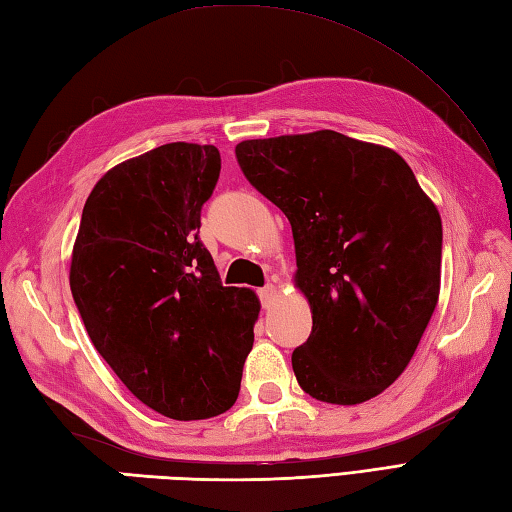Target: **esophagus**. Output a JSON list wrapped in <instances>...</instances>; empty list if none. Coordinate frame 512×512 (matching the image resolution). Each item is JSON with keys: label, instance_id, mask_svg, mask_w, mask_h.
<instances>
[{"label": "esophagus", "instance_id": "esophagus-1", "mask_svg": "<svg viewBox=\"0 0 512 512\" xmlns=\"http://www.w3.org/2000/svg\"><path fill=\"white\" fill-rule=\"evenodd\" d=\"M277 297V286L275 284H266L264 288H259V299H262V306L268 308L270 303Z\"/></svg>", "mask_w": 512, "mask_h": 512}]
</instances>
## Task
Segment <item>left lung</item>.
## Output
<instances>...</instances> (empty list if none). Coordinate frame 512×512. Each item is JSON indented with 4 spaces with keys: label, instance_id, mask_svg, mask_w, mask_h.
<instances>
[{
    "label": "left lung",
    "instance_id": "8db88e82",
    "mask_svg": "<svg viewBox=\"0 0 512 512\" xmlns=\"http://www.w3.org/2000/svg\"><path fill=\"white\" fill-rule=\"evenodd\" d=\"M244 176L292 226L312 312L292 352L301 389L358 405L405 372L440 297L442 220L394 149L332 129L244 140Z\"/></svg>",
    "mask_w": 512,
    "mask_h": 512
}]
</instances>
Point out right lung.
Wrapping results in <instances>:
<instances>
[{
  "mask_svg": "<svg viewBox=\"0 0 512 512\" xmlns=\"http://www.w3.org/2000/svg\"><path fill=\"white\" fill-rule=\"evenodd\" d=\"M220 167V151L195 143L121 162L94 184L72 248V297L96 352L173 420L235 405L262 308L253 290L222 286L198 239Z\"/></svg>",
  "mask_w": 512,
  "mask_h": 512,
  "instance_id": "right-lung-1",
  "label": "right lung"
}]
</instances>
